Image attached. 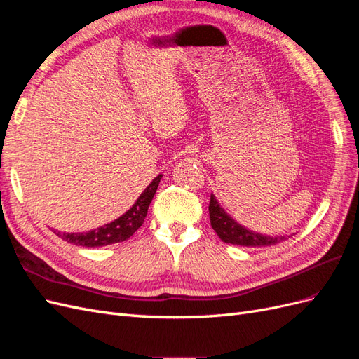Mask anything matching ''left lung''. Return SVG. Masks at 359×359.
I'll return each instance as SVG.
<instances>
[{"instance_id": "8db88e82", "label": "left lung", "mask_w": 359, "mask_h": 359, "mask_svg": "<svg viewBox=\"0 0 359 359\" xmlns=\"http://www.w3.org/2000/svg\"><path fill=\"white\" fill-rule=\"evenodd\" d=\"M208 210L212 229L219 235L220 240L227 244L244 247H266L276 245L286 240V236H266L245 229V227L238 224L232 217L222 208L214 194H211Z\"/></svg>"}]
</instances>
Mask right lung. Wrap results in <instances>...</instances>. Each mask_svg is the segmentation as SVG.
<instances>
[{"mask_svg": "<svg viewBox=\"0 0 359 359\" xmlns=\"http://www.w3.org/2000/svg\"><path fill=\"white\" fill-rule=\"evenodd\" d=\"M160 180H161V175L156 177L153 182H151L145 189V191L137 198L136 203L132 206V208L119 217V219L107 223L102 227H97L95 231H90L85 233L58 232L57 235L64 241L76 244V245H82V247H103V245L123 243L128 240V238L144 224L149 203L153 201L154 194L157 191Z\"/></svg>", "mask_w": 359, "mask_h": 359, "instance_id": "right-lung-1", "label": "right lung"}]
</instances>
